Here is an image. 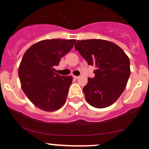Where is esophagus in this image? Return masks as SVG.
I'll return each instance as SVG.
<instances>
[{
	"mask_svg": "<svg viewBox=\"0 0 149 149\" xmlns=\"http://www.w3.org/2000/svg\"><path fill=\"white\" fill-rule=\"evenodd\" d=\"M73 77H74V79H76V80H77V79H78L80 77H79V76H74V75Z\"/></svg>",
	"mask_w": 149,
	"mask_h": 149,
	"instance_id": "esophagus-1",
	"label": "esophagus"
}]
</instances>
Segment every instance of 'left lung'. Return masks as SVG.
Wrapping results in <instances>:
<instances>
[{
	"label": "left lung",
	"instance_id": "8db88e82",
	"mask_svg": "<svg viewBox=\"0 0 149 149\" xmlns=\"http://www.w3.org/2000/svg\"><path fill=\"white\" fill-rule=\"evenodd\" d=\"M74 48L95 65L94 78H88L84 86L85 98L91 106L104 108L116 101L125 89L131 74L130 60L115 43L104 39L77 40Z\"/></svg>",
	"mask_w": 149,
	"mask_h": 149
}]
</instances>
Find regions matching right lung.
Segmentation results:
<instances>
[{"label": "right lung", "mask_w": 149, "mask_h": 149, "mask_svg": "<svg viewBox=\"0 0 149 149\" xmlns=\"http://www.w3.org/2000/svg\"><path fill=\"white\" fill-rule=\"evenodd\" d=\"M75 39H46L31 45L18 67L23 92L38 108L47 112L59 110L66 101L72 76L54 72L60 59L73 48Z\"/></svg>", "instance_id": "obj_1"}]
</instances>
